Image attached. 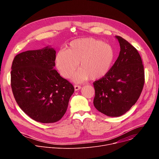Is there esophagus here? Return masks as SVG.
Returning <instances> with one entry per match:
<instances>
[{
	"mask_svg": "<svg viewBox=\"0 0 159 159\" xmlns=\"http://www.w3.org/2000/svg\"><path fill=\"white\" fill-rule=\"evenodd\" d=\"M74 89H75V91H77V90H79V89H81V86L77 85H74Z\"/></svg>",
	"mask_w": 159,
	"mask_h": 159,
	"instance_id": "34e87169",
	"label": "esophagus"
}]
</instances>
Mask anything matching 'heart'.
Masks as SVG:
<instances>
[{"label": "heart", "instance_id": "1", "mask_svg": "<svg viewBox=\"0 0 159 159\" xmlns=\"http://www.w3.org/2000/svg\"><path fill=\"white\" fill-rule=\"evenodd\" d=\"M115 57V50L111 44L90 37L72 41L66 50L57 52L55 63L60 75L66 79L72 76L79 63L80 69L73 79L80 82L89 78L94 80L106 75Z\"/></svg>", "mask_w": 159, "mask_h": 159}]
</instances>
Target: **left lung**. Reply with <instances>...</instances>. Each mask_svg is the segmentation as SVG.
Masks as SVG:
<instances>
[{
  "label": "left lung",
  "instance_id": "1",
  "mask_svg": "<svg viewBox=\"0 0 159 159\" xmlns=\"http://www.w3.org/2000/svg\"><path fill=\"white\" fill-rule=\"evenodd\" d=\"M118 58L104 77L93 83L94 107L105 115L118 117L139 99L145 83V72L137 50L121 36Z\"/></svg>",
  "mask_w": 159,
  "mask_h": 159
}]
</instances>
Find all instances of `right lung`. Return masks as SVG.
I'll use <instances>...</instances> for the list:
<instances>
[{
  "label": "right lung",
  "instance_id": "add662e5",
  "mask_svg": "<svg viewBox=\"0 0 159 159\" xmlns=\"http://www.w3.org/2000/svg\"><path fill=\"white\" fill-rule=\"evenodd\" d=\"M56 52L48 47L17 55L12 61L11 84L20 108L33 120L51 123L66 111L73 85L55 70Z\"/></svg>",
  "mask_w": 159,
  "mask_h": 159
}]
</instances>
